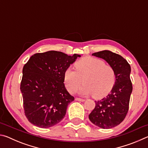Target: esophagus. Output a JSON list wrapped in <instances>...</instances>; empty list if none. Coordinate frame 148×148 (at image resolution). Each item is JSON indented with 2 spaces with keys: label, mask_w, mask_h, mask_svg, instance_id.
I'll list each match as a JSON object with an SVG mask.
<instances>
[{
  "label": "esophagus",
  "mask_w": 148,
  "mask_h": 148,
  "mask_svg": "<svg viewBox=\"0 0 148 148\" xmlns=\"http://www.w3.org/2000/svg\"><path fill=\"white\" fill-rule=\"evenodd\" d=\"M76 101H81V102H84L86 100L84 99H80V98H76Z\"/></svg>",
  "instance_id": "obj_1"
}]
</instances>
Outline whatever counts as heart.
Wrapping results in <instances>:
<instances>
[{"label":"heart","mask_w":148,"mask_h":148,"mask_svg":"<svg viewBox=\"0 0 148 148\" xmlns=\"http://www.w3.org/2000/svg\"><path fill=\"white\" fill-rule=\"evenodd\" d=\"M76 71L66 69L64 82L68 91L74 93L82 83L79 91L82 95L93 94L95 98H101L108 94L115 84L116 75L114 69L105 64L101 59L95 57H84L74 64Z\"/></svg>","instance_id":"heart-1"}]
</instances>
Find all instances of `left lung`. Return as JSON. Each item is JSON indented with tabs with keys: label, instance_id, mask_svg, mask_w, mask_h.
<instances>
[{
	"label": "left lung",
	"instance_id": "8db88e82",
	"mask_svg": "<svg viewBox=\"0 0 148 148\" xmlns=\"http://www.w3.org/2000/svg\"><path fill=\"white\" fill-rule=\"evenodd\" d=\"M92 56L103 59L110 64L115 72L116 82L106 97L95 101V107L89 118L100 128L111 129L121 123L128 112L132 91L131 66L123 57L108 50L97 52Z\"/></svg>",
	"mask_w": 148,
	"mask_h": 148
}]
</instances>
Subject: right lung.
Listing matches in <instances>:
<instances>
[{
  "instance_id": "right-lung-1",
  "label": "right lung",
  "mask_w": 148,
  "mask_h": 148,
  "mask_svg": "<svg viewBox=\"0 0 148 148\" xmlns=\"http://www.w3.org/2000/svg\"><path fill=\"white\" fill-rule=\"evenodd\" d=\"M81 56L61 51L35 53L24 65L20 86L25 114L40 128H49L64 118L74 100L64 84V73Z\"/></svg>"
}]
</instances>
